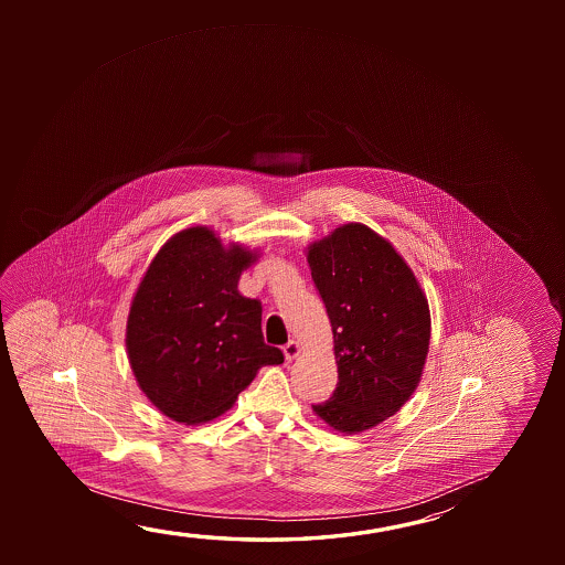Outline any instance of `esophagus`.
Masks as SVG:
<instances>
[{
    "instance_id": "1",
    "label": "esophagus",
    "mask_w": 565,
    "mask_h": 565,
    "mask_svg": "<svg viewBox=\"0 0 565 565\" xmlns=\"http://www.w3.org/2000/svg\"><path fill=\"white\" fill-rule=\"evenodd\" d=\"M299 352H301V347H299V342L289 341L287 344H284V356H286V361H294L299 356Z\"/></svg>"
}]
</instances>
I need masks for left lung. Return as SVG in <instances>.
I'll return each mask as SVG.
<instances>
[{"mask_svg":"<svg viewBox=\"0 0 565 565\" xmlns=\"http://www.w3.org/2000/svg\"><path fill=\"white\" fill-rule=\"evenodd\" d=\"M307 264L327 307L339 382L315 416L362 434L394 416L424 374L431 317L406 259L366 224L349 223L309 244Z\"/></svg>","mask_w":565,"mask_h":565,"instance_id":"left-lung-1","label":"left lung"}]
</instances>
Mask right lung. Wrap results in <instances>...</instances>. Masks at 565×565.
<instances>
[{
  "instance_id": "obj_1",
  "label": "right lung",
  "mask_w": 565,
  "mask_h": 565,
  "mask_svg": "<svg viewBox=\"0 0 565 565\" xmlns=\"http://www.w3.org/2000/svg\"><path fill=\"white\" fill-rule=\"evenodd\" d=\"M259 258L224 246L209 226L177 232L151 259L131 299L126 349L146 398L173 422L223 416L259 369L284 354L264 342L262 303L238 291Z\"/></svg>"
}]
</instances>
